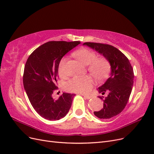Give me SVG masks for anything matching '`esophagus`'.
<instances>
[{"label": "esophagus", "mask_w": 154, "mask_h": 154, "mask_svg": "<svg viewBox=\"0 0 154 154\" xmlns=\"http://www.w3.org/2000/svg\"><path fill=\"white\" fill-rule=\"evenodd\" d=\"M83 97H85V98H86V99H87V100H88V99H91V96H87V95H84V94H82Z\"/></svg>", "instance_id": "1"}]
</instances>
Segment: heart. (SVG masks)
<instances>
[{"label": "heart", "mask_w": 154, "mask_h": 154, "mask_svg": "<svg viewBox=\"0 0 154 154\" xmlns=\"http://www.w3.org/2000/svg\"><path fill=\"white\" fill-rule=\"evenodd\" d=\"M75 57L82 63L88 66V71L97 80H103L108 75L110 66L109 63L104 58H97V54L90 49L83 48L74 53ZM67 58L63 57L60 60L58 66L59 73L62 75L65 71V64ZM94 85L93 79L88 76L75 77L66 84V89L71 92L87 94L88 93Z\"/></svg>", "instance_id": "b5f03b06"}]
</instances>
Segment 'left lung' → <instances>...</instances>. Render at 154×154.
<instances>
[{"mask_svg": "<svg viewBox=\"0 0 154 154\" xmlns=\"http://www.w3.org/2000/svg\"><path fill=\"white\" fill-rule=\"evenodd\" d=\"M87 45L102 54L110 63V74L104 84L97 88L101 94L109 93L106 97L99 96L103 101V107L94 112L100 119H110L122 112L127 105L134 83V71L128 59L114 46L94 42H85Z\"/></svg>", "mask_w": 154, "mask_h": 154, "instance_id": "left-lung-1", "label": "left lung"}]
</instances>
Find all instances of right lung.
I'll list each match as a JSON object with an SVG mask.
<instances>
[{"label": "right lung", "mask_w": 154, "mask_h": 154, "mask_svg": "<svg viewBox=\"0 0 154 154\" xmlns=\"http://www.w3.org/2000/svg\"><path fill=\"white\" fill-rule=\"evenodd\" d=\"M80 44L79 41L49 42L36 49L27 59L23 76L24 87L31 105L41 117L59 120L71 108L75 94L63 92L57 100L52 94L58 87L60 60Z\"/></svg>", "instance_id": "right-lung-1"}]
</instances>
